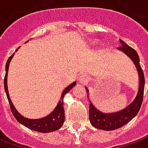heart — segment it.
I'll return each instance as SVG.
<instances>
[{"instance_id": "b5f03b06", "label": "heart", "mask_w": 148, "mask_h": 148, "mask_svg": "<svg viewBox=\"0 0 148 148\" xmlns=\"http://www.w3.org/2000/svg\"><path fill=\"white\" fill-rule=\"evenodd\" d=\"M93 43H95V41H93Z\"/></svg>"}]
</instances>
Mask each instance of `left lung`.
<instances>
[{
  "label": "left lung",
  "mask_w": 148,
  "mask_h": 148,
  "mask_svg": "<svg viewBox=\"0 0 148 148\" xmlns=\"http://www.w3.org/2000/svg\"><path fill=\"white\" fill-rule=\"evenodd\" d=\"M119 41L122 46L118 48V50L123 52L133 61L138 74L139 86H138V90L137 95L135 99L131 102V104H129L127 107H125L121 110L113 112V113H103L99 110H97L93 105V103L90 101V99H89V90L87 87H86V90L87 91V97L90 102L89 119L90 123L95 128L105 131L115 130L117 128H121L126 123H128L129 121H131L138 114L143 99L145 79H144V74L143 69L140 66L138 54L137 53V52L133 48H131L127 43H124V41L121 39H119Z\"/></svg>",
  "instance_id": "left-lung-1"
}]
</instances>
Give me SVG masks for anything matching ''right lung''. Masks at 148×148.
<instances>
[{"label": "right lung", "mask_w": 148, "mask_h": 148, "mask_svg": "<svg viewBox=\"0 0 148 148\" xmlns=\"http://www.w3.org/2000/svg\"><path fill=\"white\" fill-rule=\"evenodd\" d=\"M29 42V41H27ZM26 42V43H27ZM19 47L18 49L15 50V52H17V50L20 49ZM14 53L7 60L6 64H5V79H4V86H5V90L6 93V96L8 99L9 104L10 106V110L13 114L14 118L16 119V120L18 122L23 124L24 126H25L26 128H29L31 130L36 131V132H39V133H51V132H54L56 130H58L59 128H62V126L63 125V123L65 120V111H64V107H63V98L67 92H69L71 89L73 88L76 85L77 82H74L71 84H70L68 86H66L63 91L62 92L61 97H60V100L58 101L57 106L55 107L53 110L47 116L40 118V119H28L25 118L23 115H21L18 110L15 109V107L13 105L10 97L9 95L8 91V86H7V77H8V70L9 66H10V62L11 59L14 57Z\"/></svg>", "instance_id": "add662e5"}]
</instances>
